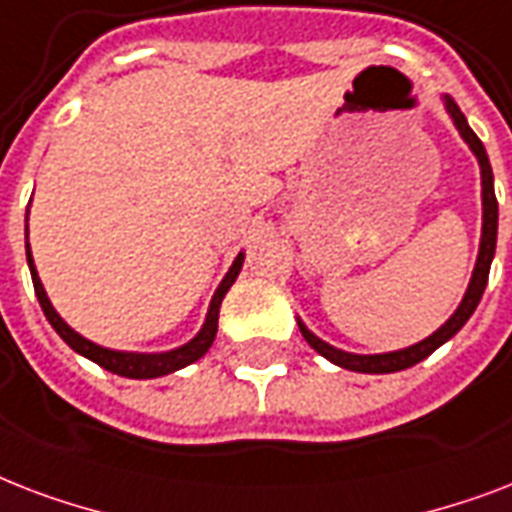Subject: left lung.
<instances>
[{
    "instance_id": "obj_1",
    "label": "left lung",
    "mask_w": 512,
    "mask_h": 512,
    "mask_svg": "<svg viewBox=\"0 0 512 512\" xmlns=\"http://www.w3.org/2000/svg\"><path fill=\"white\" fill-rule=\"evenodd\" d=\"M446 109H449L451 120L459 128L462 138H465L473 154L478 157V165H481V184H483V235H481V251H478V261H475L473 269V280L467 285V293L459 310L451 315L446 323H443L433 336H427L425 342L414 344V347H406V350L398 352H384V355H352V352H342L326 344L323 339L307 331V326L299 320V331L301 336L307 339L312 350L320 352L323 358H328L331 363L342 368H350V371H360V374H392V371H403V368L417 366L419 360H425L427 355H433L443 342H449L451 336L457 334L459 328L465 326L470 315L478 307V301L483 296V288L489 283V269L491 259H494V248H497V194H494V176H491V165H489V154L483 149L481 138L475 136L473 128L467 125L465 114L457 106V101L446 95Z\"/></svg>"
}]
</instances>
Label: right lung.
I'll return each mask as SVG.
<instances>
[{"label": "right lung", "instance_id": "right-lung-1", "mask_svg": "<svg viewBox=\"0 0 512 512\" xmlns=\"http://www.w3.org/2000/svg\"><path fill=\"white\" fill-rule=\"evenodd\" d=\"M26 235H29V229H26ZM26 259H29L31 280H34V291H37L39 307H42V312H45V318L50 320V326L61 334L63 342L69 344L74 352H79V355H85V358H90L101 368H106V371H112V374L117 376H128V379H154V376H165L170 374V371H178V368L189 366V363H194V360H200L202 355L208 352V347L213 344V339H216L221 299H224V293L229 291V285L235 283L237 272H240V267H243V253H240V256L235 259V264L229 267L227 277L221 280L219 291H216V296H213L211 301L208 318H205V326L200 328V334L194 336L192 342L184 344V347H178V350L160 352V355H138V352H114V350H106V347H98V344L87 342L85 336H79L74 328L66 326V323L61 320V315L53 310V304H50V299H47L42 283H39V275H37V269H34V259H31L29 243H26Z\"/></svg>", "mask_w": 512, "mask_h": 512}]
</instances>
